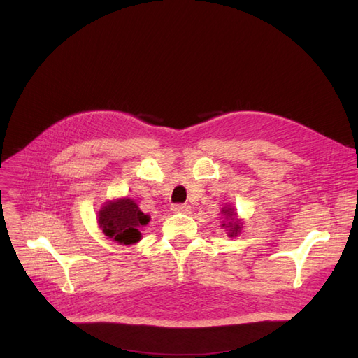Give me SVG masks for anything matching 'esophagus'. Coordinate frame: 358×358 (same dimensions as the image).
I'll return each instance as SVG.
<instances>
[{"mask_svg": "<svg viewBox=\"0 0 358 358\" xmlns=\"http://www.w3.org/2000/svg\"><path fill=\"white\" fill-rule=\"evenodd\" d=\"M171 212L173 213H188L189 212V206L188 204H180V203H178V204H171Z\"/></svg>", "mask_w": 358, "mask_h": 358, "instance_id": "1", "label": "esophagus"}]
</instances>
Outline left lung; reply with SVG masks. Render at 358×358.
Here are the masks:
<instances>
[{
  "label": "left lung",
  "instance_id": "obj_1",
  "mask_svg": "<svg viewBox=\"0 0 358 358\" xmlns=\"http://www.w3.org/2000/svg\"><path fill=\"white\" fill-rule=\"evenodd\" d=\"M222 212H224V213H225L227 216H233V218H231V220H234V216H236V213H233V209H227V208H225V209H224ZM224 225H225V224H224ZM239 230H241V225H239V222H237V221H236L234 224L231 222V229H230V234H231V236H233V234H237V231H239Z\"/></svg>",
  "mask_w": 358,
  "mask_h": 358
}]
</instances>
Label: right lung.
<instances>
[{
	"label": "right lung",
	"mask_w": 358,
	"mask_h": 358,
	"mask_svg": "<svg viewBox=\"0 0 358 358\" xmlns=\"http://www.w3.org/2000/svg\"><path fill=\"white\" fill-rule=\"evenodd\" d=\"M148 222L149 216L129 199L107 203L99 212V224L103 233L109 239L124 245L138 242V229Z\"/></svg>",
	"instance_id": "add662e5"
}]
</instances>
